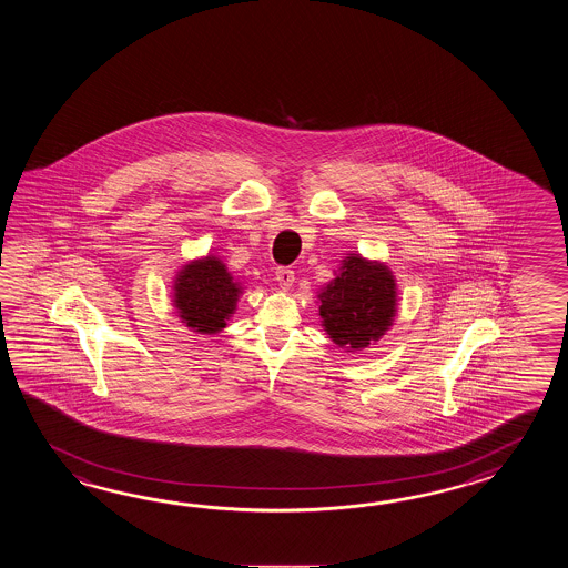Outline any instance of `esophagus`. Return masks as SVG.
<instances>
[{
  "label": "esophagus",
  "instance_id": "esophagus-1",
  "mask_svg": "<svg viewBox=\"0 0 568 568\" xmlns=\"http://www.w3.org/2000/svg\"><path fill=\"white\" fill-rule=\"evenodd\" d=\"M276 280H278L280 288L290 290L294 284V272L288 267H278L276 270Z\"/></svg>",
  "mask_w": 568,
  "mask_h": 568
}]
</instances>
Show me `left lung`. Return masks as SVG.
Segmentation results:
<instances>
[{
  "mask_svg": "<svg viewBox=\"0 0 568 568\" xmlns=\"http://www.w3.org/2000/svg\"><path fill=\"white\" fill-rule=\"evenodd\" d=\"M316 298L326 335L345 351L367 349L377 343L398 313V286L392 270L359 254H347Z\"/></svg>",
  "mask_w": 568,
  "mask_h": 568,
  "instance_id": "8db88e82",
  "label": "left lung"
}]
</instances>
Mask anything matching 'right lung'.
<instances>
[{
    "mask_svg": "<svg viewBox=\"0 0 568 568\" xmlns=\"http://www.w3.org/2000/svg\"><path fill=\"white\" fill-rule=\"evenodd\" d=\"M242 294V282L233 278L223 260L213 254L184 264L172 284L176 316L201 335L223 331Z\"/></svg>",
    "mask_w": 568,
    "mask_h": 568,
    "instance_id": "1",
    "label": "right lung"
}]
</instances>
